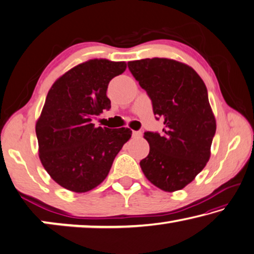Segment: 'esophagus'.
<instances>
[{
  "mask_svg": "<svg viewBox=\"0 0 254 254\" xmlns=\"http://www.w3.org/2000/svg\"><path fill=\"white\" fill-rule=\"evenodd\" d=\"M140 136H142V132L140 131H132V137L134 138H139Z\"/></svg>",
  "mask_w": 254,
  "mask_h": 254,
  "instance_id": "esophagus-1",
  "label": "esophagus"
}]
</instances>
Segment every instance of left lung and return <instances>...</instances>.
<instances>
[{
	"instance_id": "left-lung-1",
	"label": "left lung",
	"mask_w": 254,
	"mask_h": 254,
	"mask_svg": "<svg viewBox=\"0 0 254 254\" xmlns=\"http://www.w3.org/2000/svg\"><path fill=\"white\" fill-rule=\"evenodd\" d=\"M128 68L163 120V134L145 131L148 155L140 168L151 184L166 192L184 189L205 168L216 119L205 83L189 65L169 58L128 62Z\"/></svg>"
}]
</instances>
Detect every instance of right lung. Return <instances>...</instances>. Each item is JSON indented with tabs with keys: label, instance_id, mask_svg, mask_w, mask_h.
Returning <instances> with one entry per match:
<instances>
[{
	"label": "right lung",
	"instance_id": "add662e5",
	"mask_svg": "<svg viewBox=\"0 0 254 254\" xmlns=\"http://www.w3.org/2000/svg\"><path fill=\"white\" fill-rule=\"evenodd\" d=\"M125 62L94 58L70 68L48 91L36 123L41 164L56 184L73 192L94 189L129 140V128L94 127L92 118L109 110V82L123 74Z\"/></svg>",
	"mask_w": 254,
	"mask_h": 254
}]
</instances>
